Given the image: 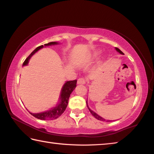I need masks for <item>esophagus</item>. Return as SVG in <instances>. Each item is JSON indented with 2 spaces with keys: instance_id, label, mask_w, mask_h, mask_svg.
Listing matches in <instances>:
<instances>
[{
  "instance_id": "esophagus-1",
  "label": "esophagus",
  "mask_w": 154,
  "mask_h": 154,
  "mask_svg": "<svg viewBox=\"0 0 154 154\" xmlns=\"http://www.w3.org/2000/svg\"><path fill=\"white\" fill-rule=\"evenodd\" d=\"M85 79L84 78H79L77 80V84H85Z\"/></svg>"
}]
</instances>
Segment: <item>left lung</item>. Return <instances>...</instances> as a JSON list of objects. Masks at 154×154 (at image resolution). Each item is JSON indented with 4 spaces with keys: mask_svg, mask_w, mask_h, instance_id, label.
<instances>
[{
    "mask_svg": "<svg viewBox=\"0 0 154 154\" xmlns=\"http://www.w3.org/2000/svg\"><path fill=\"white\" fill-rule=\"evenodd\" d=\"M116 49L117 51H118L119 52V53H120L121 54H124L123 53V52H122V51H121L120 49H118V48H116ZM86 103H87V101H86ZM87 106H88V104H87ZM88 109H89V111H90L91 114H92V116H93L94 117V118H95L96 119H98V120H100V121H103V122H104V121H106V119H105L103 118L102 117L99 116L97 113H96L95 112H94L93 111L91 110V109L89 108V106H88ZM109 121H111V120H106V122H109Z\"/></svg>",
    "mask_w": 154,
    "mask_h": 154,
    "instance_id": "8db88e82",
    "label": "left lung"
}]
</instances>
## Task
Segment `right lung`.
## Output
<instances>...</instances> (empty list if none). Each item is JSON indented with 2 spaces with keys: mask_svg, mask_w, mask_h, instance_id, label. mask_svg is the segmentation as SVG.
Masks as SVG:
<instances>
[{
  "mask_svg": "<svg viewBox=\"0 0 154 154\" xmlns=\"http://www.w3.org/2000/svg\"><path fill=\"white\" fill-rule=\"evenodd\" d=\"M58 44L57 42H50L47 44H45V46H49L52 45H57ZM43 45L38 46L36 48L35 50H34L32 53H31L29 56L25 60V61L23 63V66L27 65L28 63V60L34 55L36 51L39 50L40 49L43 48ZM77 85V80L73 81H69L64 83L63 87L62 88L60 96V103L56 106L55 107L51 109L50 110H48L45 112H42V113H30L32 116L35 117L36 118L42 119V120H52V119H55L59 118L61 115L64 113V111L66 110V106L68 105V103H69V99L70 97V95L72 93V91L76 88Z\"/></svg>",
  "mask_w": 154,
  "mask_h": 154,
  "instance_id": "1",
  "label": "right lung"
}]
</instances>
